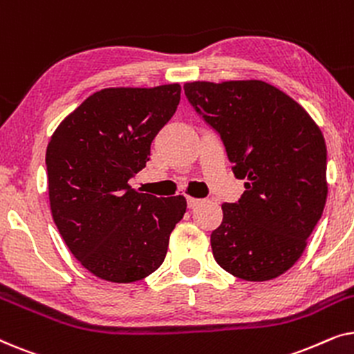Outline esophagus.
I'll return each instance as SVG.
<instances>
[{"label": "esophagus", "instance_id": "1", "mask_svg": "<svg viewBox=\"0 0 354 354\" xmlns=\"http://www.w3.org/2000/svg\"><path fill=\"white\" fill-rule=\"evenodd\" d=\"M201 203H205V200H198V198H192V196L187 198V205H188V207H190V209H193V207H196V206H200Z\"/></svg>", "mask_w": 354, "mask_h": 354}]
</instances>
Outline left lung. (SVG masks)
Masks as SVG:
<instances>
[{"label": "left lung", "mask_w": 354, "mask_h": 354, "mask_svg": "<svg viewBox=\"0 0 354 354\" xmlns=\"http://www.w3.org/2000/svg\"><path fill=\"white\" fill-rule=\"evenodd\" d=\"M188 103L219 133L243 195L222 205L211 234L217 264L264 282L299 259L327 200V148L321 129L297 101L261 80L192 82Z\"/></svg>", "instance_id": "8db88e82"}]
</instances>
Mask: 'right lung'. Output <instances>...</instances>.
Here are the masks:
<instances>
[{"mask_svg": "<svg viewBox=\"0 0 354 354\" xmlns=\"http://www.w3.org/2000/svg\"><path fill=\"white\" fill-rule=\"evenodd\" d=\"M178 101V84L100 90L48 143L53 219L71 253L96 277L137 282L166 258L185 198L140 193L129 180L147 166L153 140Z\"/></svg>", "mask_w": 354, "mask_h": 354, "instance_id": "1", "label": "right lung"}]
</instances>
